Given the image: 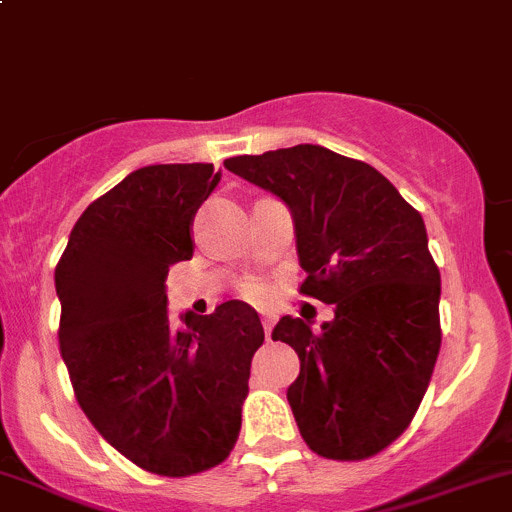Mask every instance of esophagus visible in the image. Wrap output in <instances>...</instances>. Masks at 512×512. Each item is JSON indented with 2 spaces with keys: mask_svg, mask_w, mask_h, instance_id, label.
I'll return each instance as SVG.
<instances>
[{
  "mask_svg": "<svg viewBox=\"0 0 512 512\" xmlns=\"http://www.w3.org/2000/svg\"><path fill=\"white\" fill-rule=\"evenodd\" d=\"M262 327H265L267 339L272 337V327H275V314H262Z\"/></svg>",
  "mask_w": 512,
  "mask_h": 512,
  "instance_id": "obj_1",
  "label": "esophagus"
}]
</instances>
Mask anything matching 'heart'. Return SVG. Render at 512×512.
<instances>
[{
  "instance_id": "obj_1",
  "label": "heart",
  "mask_w": 512,
  "mask_h": 512,
  "mask_svg": "<svg viewBox=\"0 0 512 512\" xmlns=\"http://www.w3.org/2000/svg\"><path fill=\"white\" fill-rule=\"evenodd\" d=\"M247 294H250V297H262V289L260 287H257V285H250V287H247Z\"/></svg>"
}]
</instances>
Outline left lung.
I'll use <instances>...</instances> for the list:
<instances>
[{"label": "left lung", "mask_w": 512, "mask_h": 512, "mask_svg": "<svg viewBox=\"0 0 512 512\" xmlns=\"http://www.w3.org/2000/svg\"><path fill=\"white\" fill-rule=\"evenodd\" d=\"M225 168L287 205L302 292L334 304L319 332L289 314L272 329L299 354L287 389L299 433L334 461L384 451L414 418L441 349V272L421 213L376 168L312 143Z\"/></svg>", "instance_id": "left-lung-1"}]
</instances>
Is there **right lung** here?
<instances>
[{"label":"right lung","mask_w":512,"mask_h":512,"mask_svg":"<svg viewBox=\"0 0 512 512\" xmlns=\"http://www.w3.org/2000/svg\"><path fill=\"white\" fill-rule=\"evenodd\" d=\"M213 163L146 165L76 220L54 282L59 344L76 399L118 453L158 476L225 461L265 329L250 304L168 317L170 265L193 257V218Z\"/></svg>","instance_id":"add662e5"}]
</instances>
